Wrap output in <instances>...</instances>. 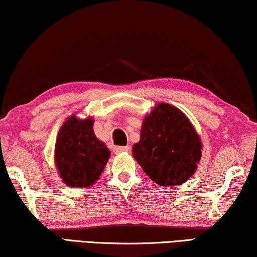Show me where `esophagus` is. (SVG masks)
I'll return each mask as SVG.
<instances>
[{"mask_svg":"<svg viewBox=\"0 0 257 257\" xmlns=\"http://www.w3.org/2000/svg\"><path fill=\"white\" fill-rule=\"evenodd\" d=\"M129 150H130L129 147H115V148H114V152H115V153H120V152L129 151Z\"/></svg>","mask_w":257,"mask_h":257,"instance_id":"34e87169","label":"esophagus"}]
</instances>
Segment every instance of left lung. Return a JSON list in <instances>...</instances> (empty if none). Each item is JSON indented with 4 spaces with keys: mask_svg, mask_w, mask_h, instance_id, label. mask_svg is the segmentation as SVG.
<instances>
[{
    "mask_svg": "<svg viewBox=\"0 0 257 257\" xmlns=\"http://www.w3.org/2000/svg\"><path fill=\"white\" fill-rule=\"evenodd\" d=\"M202 143L188 117L177 107L158 104L144 118L134 158L159 186H178L195 173Z\"/></svg>",
    "mask_w": 257,
    "mask_h": 257,
    "instance_id": "obj_1",
    "label": "left lung"
}]
</instances>
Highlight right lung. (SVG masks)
Here are the masks:
<instances>
[{
  "instance_id": "1",
  "label": "right lung",
  "mask_w": 257,
  "mask_h": 257,
  "mask_svg": "<svg viewBox=\"0 0 257 257\" xmlns=\"http://www.w3.org/2000/svg\"><path fill=\"white\" fill-rule=\"evenodd\" d=\"M110 151L93 132V120L72 115L61 127L55 144V163L70 187H89L100 177Z\"/></svg>"
}]
</instances>
